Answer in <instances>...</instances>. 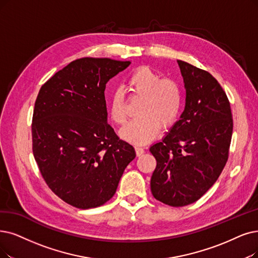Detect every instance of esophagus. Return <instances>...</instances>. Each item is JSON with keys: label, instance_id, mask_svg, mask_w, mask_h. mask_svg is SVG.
<instances>
[{"label": "esophagus", "instance_id": "34e87169", "mask_svg": "<svg viewBox=\"0 0 258 258\" xmlns=\"http://www.w3.org/2000/svg\"><path fill=\"white\" fill-rule=\"evenodd\" d=\"M136 152H137V156L140 157V156H142L144 152H145V149H144L141 146H136Z\"/></svg>", "mask_w": 258, "mask_h": 258}]
</instances>
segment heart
Returning a JSON list of instances; mask_svg holds the SVG:
<instances>
[{
	"mask_svg": "<svg viewBox=\"0 0 258 258\" xmlns=\"http://www.w3.org/2000/svg\"><path fill=\"white\" fill-rule=\"evenodd\" d=\"M126 90L133 96L142 97L138 106L139 117L120 130V137L131 143L143 144L152 140L160 131V125L167 128L180 115L183 105L182 89L178 82L162 76L150 67L137 68L127 77ZM109 114L116 125L128 119L125 92L120 89L111 94Z\"/></svg>",
	"mask_w": 258,
	"mask_h": 258,
	"instance_id": "obj_1",
	"label": "heart"
}]
</instances>
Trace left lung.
<instances>
[{
  "label": "left lung",
  "instance_id": "obj_1",
  "mask_svg": "<svg viewBox=\"0 0 258 258\" xmlns=\"http://www.w3.org/2000/svg\"><path fill=\"white\" fill-rule=\"evenodd\" d=\"M186 89L180 119L150 147L157 160L150 188L160 202L180 208L199 200L229 159L233 133L228 96L209 72L178 60Z\"/></svg>",
  "mask_w": 258,
  "mask_h": 258
}]
</instances>
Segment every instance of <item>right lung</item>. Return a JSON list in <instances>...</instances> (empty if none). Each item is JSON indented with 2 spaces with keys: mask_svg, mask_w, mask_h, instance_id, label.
Returning <instances> with one entry per match:
<instances>
[{
  "mask_svg": "<svg viewBox=\"0 0 258 258\" xmlns=\"http://www.w3.org/2000/svg\"><path fill=\"white\" fill-rule=\"evenodd\" d=\"M130 61L85 57L72 61L41 87L32 122L33 153L58 197L81 210L114 196L127 165L130 144L107 122L106 84Z\"/></svg>",
  "mask_w": 258,
  "mask_h": 258,
  "instance_id": "1",
  "label": "right lung"
}]
</instances>
